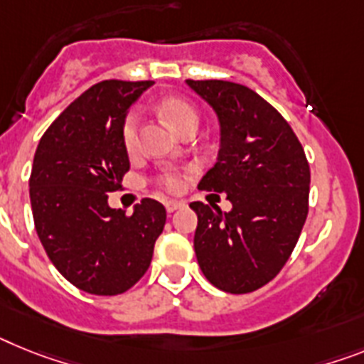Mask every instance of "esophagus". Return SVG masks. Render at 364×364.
Segmentation results:
<instances>
[{
	"mask_svg": "<svg viewBox=\"0 0 364 364\" xmlns=\"http://www.w3.org/2000/svg\"><path fill=\"white\" fill-rule=\"evenodd\" d=\"M181 207H185V203H183V201H176V200L166 201V210H168V213H176V210L181 209Z\"/></svg>",
	"mask_w": 364,
	"mask_h": 364,
	"instance_id": "esophagus-1",
	"label": "esophagus"
}]
</instances>
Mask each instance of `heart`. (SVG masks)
I'll return each instance as SVG.
<instances>
[{"instance_id": "b5f03b06", "label": "heart", "mask_w": 364, "mask_h": 364, "mask_svg": "<svg viewBox=\"0 0 364 364\" xmlns=\"http://www.w3.org/2000/svg\"><path fill=\"white\" fill-rule=\"evenodd\" d=\"M161 109V114L168 120V124L172 125L177 133H183L188 127H198V122H200V114H198L196 107L188 103L187 100L183 97H166L159 105ZM139 112L131 111L129 114L125 116L124 125H122V140H124V146L127 151H133L136 148V142H139ZM161 183L168 191H177L179 185H181V179L176 172H166L161 177Z\"/></svg>"}]
</instances>
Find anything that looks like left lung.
<instances>
[{
    "label": "left lung",
    "instance_id": "left-lung-1",
    "mask_svg": "<svg viewBox=\"0 0 364 364\" xmlns=\"http://www.w3.org/2000/svg\"><path fill=\"white\" fill-rule=\"evenodd\" d=\"M187 85L220 122L216 164L198 188L224 192L233 209L194 201L198 264L220 291L246 294L279 274L309 210V163L289 122L252 88L207 79Z\"/></svg>",
    "mask_w": 364,
    "mask_h": 364
}]
</instances>
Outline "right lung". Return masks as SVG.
Masks as SVG:
<instances>
[{"instance_id":"add662e5","label":"right lung","mask_w":364,"mask_h":364,"mask_svg":"<svg viewBox=\"0 0 364 364\" xmlns=\"http://www.w3.org/2000/svg\"><path fill=\"white\" fill-rule=\"evenodd\" d=\"M154 81L94 85L48 127L33 161L29 196L42 246L55 268L88 294L116 296L144 276L166 209L142 200L133 215L111 209L129 157L122 125Z\"/></svg>"}]
</instances>
